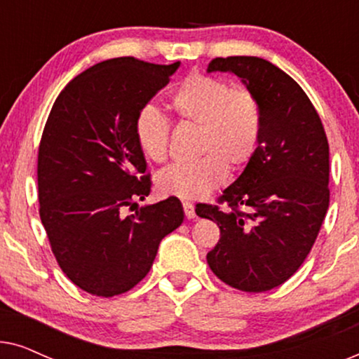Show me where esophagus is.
<instances>
[{"instance_id": "obj_1", "label": "esophagus", "mask_w": 359, "mask_h": 359, "mask_svg": "<svg viewBox=\"0 0 359 359\" xmlns=\"http://www.w3.org/2000/svg\"><path fill=\"white\" fill-rule=\"evenodd\" d=\"M183 210H184V215L188 219H194L196 217V212H194V205L191 204V203H188V201H186V203H183Z\"/></svg>"}]
</instances>
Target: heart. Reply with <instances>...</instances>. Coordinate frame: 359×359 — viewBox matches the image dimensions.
I'll list each match as a JSON object with an SVG mask.
<instances>
[{
    "mask_svg": "<svg viewBox=\"0 0 359 359\" xmlns=\"http://www.w3.org/2000/svg\"><path fill=\"white\" fill-rule=\"evenodd\" d=\"M170 107L178 121L198 126L196 154L201 156L161 170L155 178L161 196L203 198L224 183L227 166L232 171L242 170L257 154L263 111L248 88H232L220 78L191 73L171 93ZM134 135L147 160H166L170 124L155 106L147 104L137 112Z\"/></svg>",
    "mask_w": 359,
    "mask_h": 359,
    "instance_id": "1",
    "label": "heart"
}]
</instances>
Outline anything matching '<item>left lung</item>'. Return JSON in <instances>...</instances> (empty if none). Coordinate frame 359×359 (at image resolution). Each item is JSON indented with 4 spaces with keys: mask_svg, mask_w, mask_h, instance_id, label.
<instances>
[{
    "mask_svg": "<svg viewBox=\"0 0 359 359\" xmlns=\"http://www.w3.org/2000/svg\"><path fill=\"white\" fill-rule=\"evenodd\" d=\"M208 72L237 75L263 111L257 154L219 196L196 214L217 222L220 238L208 263L220 281L264 292L287 281L307 258L325 219L328 140L320 116L301 86L258 57H217Z\"/></svg>",
    "mask_w": 359,
    "mask_h": 359,
    "instance_id": "obj_1",
    "label": "left lung"
}]
</instances>
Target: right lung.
Returning <instances> with one entry per match:
<instances>
[{"label":"right lung","mask_w":359,"mask_h":359,"mask_svg":"<svg viewBox=\"0 0 359 359\" xmlns=\"http://www.w3.org/2000/svg\"><path fill=\"white\" fill-rule=\"evenodd\" d=\"M178 67L134 57L96 63L63 88L43 127L39 214L58 266L93 296H119L139 284L161 238L184 219L173 196L135 209L151 188L135 114ZM126 208L136 214L126 216Z\"/></svg>","instance_id":"right-lung-1"}]
</instances>
